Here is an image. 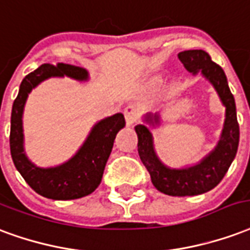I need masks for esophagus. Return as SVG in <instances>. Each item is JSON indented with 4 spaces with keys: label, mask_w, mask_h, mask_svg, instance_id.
<instances>
[{
    "label": "esophagus",
    "mask_w": 250,
    "mask_h": 250,
    "mask_svg": "<svg viewBox=\"0 0 250 250\" xmlns=\"http://www.w3.org/2000/svg\"><path fill=\"white\" fill-rule=\"evenodd\" d=\"M124 116H125V121H126L127 126H132L133 124H136L138 118L137 107L134 106V105H127L124 109Z\"/></svg>",
    "instance_id": "esophagus-1"
}]
</instances>
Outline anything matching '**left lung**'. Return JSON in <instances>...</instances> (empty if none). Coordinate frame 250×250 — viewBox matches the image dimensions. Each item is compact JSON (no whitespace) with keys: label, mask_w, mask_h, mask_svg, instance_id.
<instances>
[{"label":"left lung","mask_w":250,"mask_h":250,"mask_svg":"<svg viewBox=\"0 0 250 250\" xmlns=\"http://www.w3.org/2000/svg\"><path fill=\"white\" fill-rule=\"evenodd\" d=\"M178 60L188 72L196 74L198 70L212 83L222 104L227 107L225 124L221 140L209 156L194 167L185 169H169L154 153L152 134L145 125L134 127L138 136V154L150 174L152 183L160 192L169 196H197L217 187L236 157L240 140V127L236 114L234 98L228 86L227 76L222 67L213 62L204 50H184L178 53ZM146 121L158 124V116H147Z\"/></svg>","instance_id":"1"}]
</instances>
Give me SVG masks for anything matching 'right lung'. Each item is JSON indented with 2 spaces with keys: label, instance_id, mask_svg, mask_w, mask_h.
Returning <instances> with one entry per match:
<instances>
[{
  "label": "right lung",
  "instance_id": "right-lung-1",
  "mask_svg": "<svg viewBox=\"0 0 250 250\" xmlns=\"http://www.w3.org/2000/svg\"><path fill=\"white\" fill-rule=\"evenodd\" d=\"M62 76L83 81L87 78V72L83 67L67 63H42L23 78L12 107L10 153L17 170L34 192L52 200H74L90 194L100 185L116 134L125 126V118L124 114L117 113L100 121L81 149L67 163L48 169L33 165L23 153V105L33 87L49 77Z\"/></svg>",
  "mask_w": 250,
  "mask_h": 250
}]
</instances>
